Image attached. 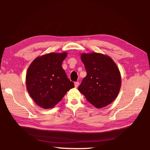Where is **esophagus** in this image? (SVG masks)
Instances as JSON below:
<instances>
[{"mask_svg": "<svg viewBox=\"0 0 150 150\" xmlns=\"http://www.w3.org/2000/svg\"><path fill=\"white\" fill-rule=\"evenodd\" d=\"M74 84H75V88H77L79 86V82H75V83H74Z\"/></svg>", "mask_w": 150, "mask_h": 150, "instance_id": "34e87169", "label": "esophagus"}]
</instances>
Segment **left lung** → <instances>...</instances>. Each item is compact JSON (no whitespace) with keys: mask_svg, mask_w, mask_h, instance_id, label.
Here are the masks:
<instances>
[{"mask_svg":"<svg viewBox=\"0 0 150 150\" xmlns=\"http://www.w3.org/2000/svg\"><path fill=\"white\" fill-rule=\"evenodd\" d=\"M87 75L78 88L87 100L97 108L111 104L117 98L121 87V75L110 57L92 52L82 53Z\"/></svg>","mask_w":150,"mask_h":150,"instance_id":"obj_1","label":"left lung"}]
</instances>
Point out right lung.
I'll return each instance as SVG.
<instances>
[{
    "label": "right lung",
    "instance_id": "1",
    "mask_svg": "<svg viewBox=\"0 0 150 150\" xmlns=\"http://www.w3.org/2000/svg\"><path fill=\"white\" fill-rule=\"evenodd\" d=\"M68 53H50L37 57L26 76L27 90L38 106L44 109L55 106L66 92L74 88L67 77L62 63Z\"/></svg>",
    "mask_w": 150,
    "mask_h": 150
}]
</instances>
